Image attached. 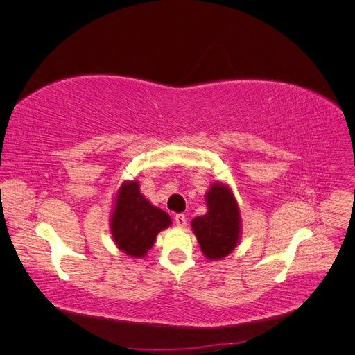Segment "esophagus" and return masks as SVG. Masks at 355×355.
<instances>
[{
    "mask_svg": "<svg viewBox=\"0 0 355 355\" xmlns=\"http://www.w3.org/2000/svg\"><path fill=\"white\" fill-rule=\"evenodd\" d=\"M175 223H176L178 228H185L187 227V216H185V214H182V213L176 214Z\"/></svg>",
    "mask_w": 355,
    "mask_h": 355,
    "instance_id": "esophagus-1",
    "label": "esophagus"
}]
</instances>
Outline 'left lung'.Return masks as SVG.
<instances>
[{
	"instance_id": "1",
	"label": "left lung",
	"mask_w": 355,
	"mask_h": 355,
	"mask_svg": "<svg viewBox=\"0 0 355 355\" xmlns=\"http://www.w3.org/2000/svg\"><path fill=\"white\" fill-rule=\"evenodd\" d=\"M207 211L191 220L202 254L219 261L234 252L241 240V214L237 198L225 182H213L206 192Z\"/></svg>"
}]
</instances>
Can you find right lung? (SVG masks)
<instances>
[{
    "mask_svg": "<svg viewBox=\"0 0 355 355\" xmlns=\"http://www.w3.org/2000/svg\"><path fill=\"white\" fill-rule=\"evenodd\" d=\"M112 202L110 230L115 245L135 259L145 257L171 218L145 198L136 179L124 180Z\"/></svg>",
    "mask_w": 355,
    "mask_h": 355,
    "instance_id": "1",
    "label": "right lung"
}]
</instances>
